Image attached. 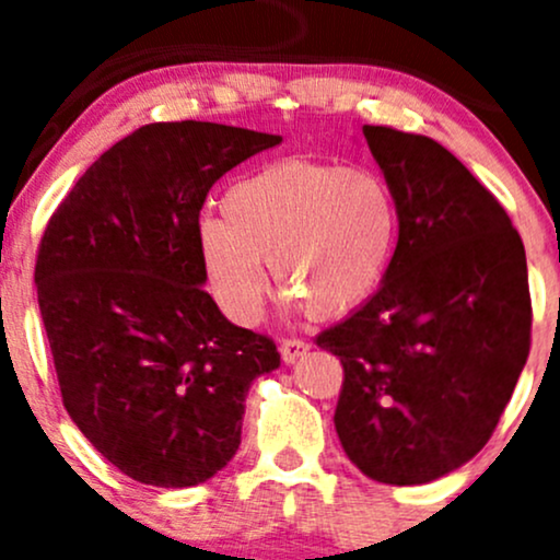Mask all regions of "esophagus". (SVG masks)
<instances>
[{"label":"esophagus","mask_w":560,"mask_h":560,"mask_svg":"<svg viewBox=\"0 0 560 560\" xmlns=\"http://www.w3.org/2000/svg\"><path fill=\"white\" fill-rule=\"evenodd\" d=\"M279 350H281V358H284V363H294V361H300L307 350H311V345L302 342V339H284Z\"/></svg>","instance_id":"1"}]
</instances>
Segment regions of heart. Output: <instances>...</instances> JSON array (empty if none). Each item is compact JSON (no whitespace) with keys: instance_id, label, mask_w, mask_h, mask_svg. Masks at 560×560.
Listing matches in <instances>:
<instances>
[{"instance_id":"heart-1","label":"heart","mask_w":560,"mask_h":560,"mask_svg":"<svg viewBox=\"0 0 560 560\" xmlns=\"http://www.w3.org/2000/svg\"><path fill=\"white\" fill-rule=\"evenodd\" d=\"M221 218L197 231L199 260L218 305L255 324L268 292L266 266L289 311L339 318L376 294L400 236L387 178L369 168L287 160L229 186Z\"/></svg>"}]
</instances>
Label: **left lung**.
<instances>
[{
    "label": "left lung",
    "instance_id": "left-lung-1",
    "mask_svg": "<svg viewBox=\"0 0 560 560\" xmlns=\"http://www.w3.org/2000/svg\"><path fill=\"white\" fill-rule=\"evenodd\" d=\"M400 208L382 287L316 342L342 361L334 427L382 485H427L487 445L529 355L526 255L503 205L429 137L363 126Z\"/></svg>",
    "mask_w": 560,
    "mask_h": 560
}]
</instances>
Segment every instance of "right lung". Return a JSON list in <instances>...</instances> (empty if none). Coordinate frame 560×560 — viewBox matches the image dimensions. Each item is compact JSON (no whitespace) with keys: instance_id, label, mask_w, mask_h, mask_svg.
I'll return each mask as SVG.
<instances>
[{"instance_id":"obj_1","label":"right lung","mask_w":560,"mask_h":560,"mask_svg":"<svg viewBox=\"0 0 560 560\" xmlns=\"http://www.w3.org/2000/svg\"><path fill=\"white\" fill-rule=\"evenodd\" d=\"M276 133L182 120L141 126L100 155L49 218L36 292L62 402L126 477L195 487L242 442L249 384L276 345L205 292L197 231L223 173Z\"/></svg>"}]
</instances>
